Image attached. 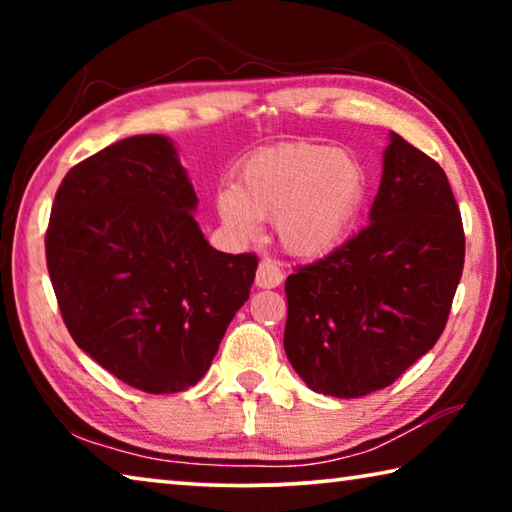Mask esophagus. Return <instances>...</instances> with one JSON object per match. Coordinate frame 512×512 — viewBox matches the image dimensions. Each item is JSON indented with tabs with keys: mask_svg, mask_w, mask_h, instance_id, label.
Here are the masks:
<instances>
[{
	"mask_svg": "<svg viewBox=\"0 0 512 512\" xmlns=\"http://www.w3.org/2000/svg\"><path fill=\"white\" fill-rule=\"evenodd\" d=\"M255 284L259 289H277L282 284V268L271 259H262L257 266Z\"/></svg>",
	"mask_w": 512,
	"mask_h": 512,
	"instance_id": "1",
	"label": "esophagus"
}]
</instances>
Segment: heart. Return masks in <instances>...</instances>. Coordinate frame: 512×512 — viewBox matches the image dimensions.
<instances>
[{"instance_id":"obj_1","label":"heart","mask_w":512,"mask_h":512,"mask_svg":"<svg viewBox=\"0 0 512 512\" xmlns=\"http://www.w3.org/2000/svg\"><path fill=\"white\" fill-rule=\"evenodd\" d=\"M368 187V169L357 155L323 144H284L253 155L235 187L216 192L214 207L235 237H255L259 221H273L284 253L318 259L348 237Z\"/></svg>"}]
</instances>
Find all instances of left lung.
I'll list each match as a JSON object with an SVG mask.
<instances>
[{"mask_svg": "<svg viewBox=\"0 0 512 512\" xmlns=\"http://www.w3.org/2000/svg\"><path fill=\"white\" fill-rule=\"evenodd\" d=\"M463 259L445 171L391 133L366 228L284 284L293 370L341 400L391 386L443 334Z\"/></svg>", "mask_w": 512, "mask_h": 512, "instance_id": "1", "label": "left lung"}]
</instances>
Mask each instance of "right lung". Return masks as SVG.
<instances>
[{
	"label": "right lung",
	"mask_w": 512,
	"mask_h": 512,
	"mask_svg": "<svg viewBox=\"0 0 512 512\" xmlns=\"http://www.w3.org/2000/svg\"><path fill=\"white\" fill-rule=\"evenodd\" d=\"M164 135L126 137L67 173L47 230L60 314L83 352L144 393H180L212 366L255 282V255L210 246Z\"/></svg>",
	"instance_id": "obj_1"
}]
</instances>
